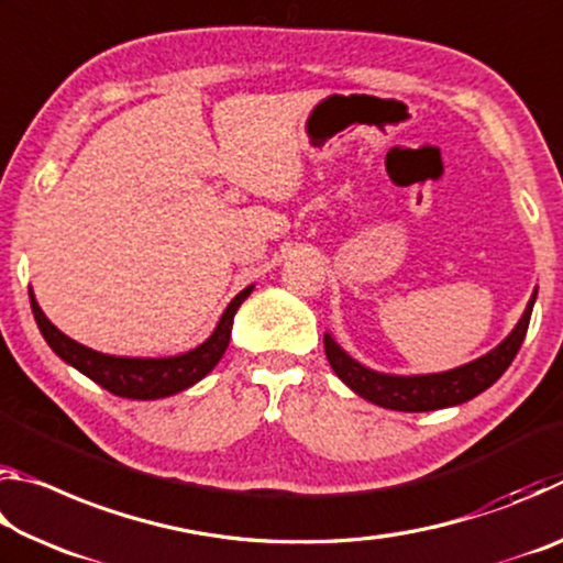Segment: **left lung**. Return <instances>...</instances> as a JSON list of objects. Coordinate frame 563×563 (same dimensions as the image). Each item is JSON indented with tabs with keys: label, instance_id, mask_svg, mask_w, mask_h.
I'll return each mask as SVG.
<instances>
[{
	"label": "left lung",
	"instance_id": "8db88e82",
	"mask_svg": "<svg viewBox=\"0 0 563 563\" xmlns=\"http://www.w3.org/2000/svg\"><path fill=\"white\" fill-rule=\"evenodd\" d=\"M533 300H537V292L531 295L519 325L511 330V335L499 347H494L489 355L470 362V365H462L442 375L393 377L373 373V369L362 367L360 362L345 355L330 335H325V355L330 367L335 369V375L352 393L379 407L397 409V412H430V409L462 405L497 383L504 369L511 365V360L517 357L521 342L527 338Z\"/></svg>",
	"mask_w": 563,
	"mask_h": 563
}]
</instances>
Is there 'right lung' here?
I'll return each mask as SVG.
<instances>
[{
	"mask_svg": "<svg viewBox=\"0 0 563 563\" xmlns=\"http://www.w3.org/2000/svg\"><path fill=\"white\" fill-rule=\"evenodd\" d=\"M251 288L238 292L228 305L221 322L213 330V335L208 338L201 347L186 352L178 357H161V360H141V357H113L103 355L91 347H84L71 338H66L62 330H56L46 316L36 305L34 295L30 292L32 312L36 325H40L44 340L49 342V347L59 355L64 362H69L71 367L87 375L93 383L109 389L111 395L126 397V399H158L176 395L180 389L196 385L198 379H203L211 369L218 365V360L223 357V352L231 342V328L233 316L241 308V302L251 295Z\"/></svg>",
	"mask_w": 563,
	"mask_h": 563,
	"instance_id": "obj_1",
	"label": "right lung"
}]
</instances>
